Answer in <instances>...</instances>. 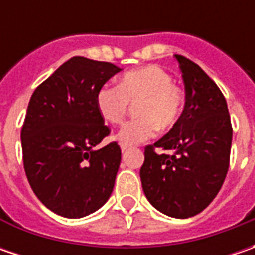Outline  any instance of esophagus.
Masks as SVG:
<instances>
[{
    "label": "esophagus",
    "instance_id": "34e87169",
    "mask_svg": "<svg viewBox=\"0 0 255 255\" xmlns=\"http://www.w3.org/2000/svg\"><path fill=\"white\" fill-rule=\"evenodd\" d=\"M121 149H122V152H125L126 149H129V144H125V143H121Z\"/></svg>",
    "mask_w": 255,
    "mask_h": 255
}]
</instances>
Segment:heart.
<instances>
[{"label": "heart", "instance_id": "obj_1", "mask_svg": "<svg viewBox=\"0 0 255 255\" xmlns=\"http://www.w3.org/2000/svg\"><path fill=\"white\" fill-rule=\"evenodd\" d=\"M136 102L139 118L125 123L118 133V139L129 146L152 139L157 129H171L180 119L184 95L173 84L171 75L159 65L129 71L118 86L103 85L96 92L98 112L112 125L122 123L130 103Z\"/></svg>", "mask_w": 255, "mask_h": 255}]
</instances>
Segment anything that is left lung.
<instances>
[{"label": "left lung", "mask_w": 255, "mask_h": 255, "mask_svg": "<svg viewBox=\"0 0 255 255\" xmlns=\"http://www.w3.org/2000/svg\"><path fill=\"white\" fill-rule=\"evenodd\" d=\"M174 56L186 89L184 109L170 132L144 147L140 180L154 209L174 219H189L220 191L230 163L233 128L219 86L199 65ZM157 147L166 153L159 155Z\"/></svg>", "instance_id": "8db88e82"}]
</instances>
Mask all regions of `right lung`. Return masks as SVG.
I'll list each match as a JSON object with an SVG mask.
<instances>
[{
    "label": "right lung",
    "mask_w": 255,
    "mask_h": 255,
    "mask_svg": "<svg viewBox=\"0 0 255 255\" xmlns=\"http://www.w3.org/2000/svg\"><path fill=\"white\" fill-rule=\"evenodd\" d=\"M122 71L74 56L32 93L21 143L26 179L45 207L66 219L99 210L113 191L122 159L96 108V92Z\"/></svg>",
    "instance_id": "add662e5"
}]
</instances>
